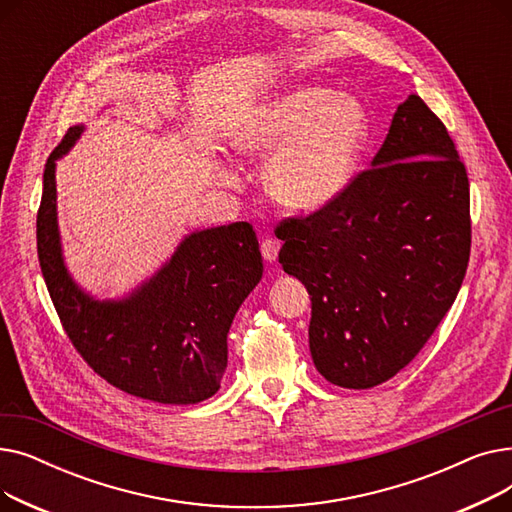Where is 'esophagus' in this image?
<instances>
[{"label": "esophagus", "instance_id": "1", "mask_svg": "<svg viewBox=\"0 0 512 512\" xmlns=\"http://www.w3.org/2000/svg\"><path fill=\"white\" fill-rule=\"evenodd\" d=\"M278 253H280V242L274 240V238H265L261 242V255L267 263H274L278 259Z\"/></svg>", "mask_w": 512, "mask_h": 512}]
</instances>
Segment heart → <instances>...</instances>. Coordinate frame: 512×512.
Listing matches in <instances>:
<instances>
[{"instance_id": "b5f03b06", "label": "heart", "mask_w": 512, "mask_h": 512, "mask_svg": "<svg viewBox=\"0 0 512 512\" xmlns=\"http://www.w3.org/2000/svg\"><path fill=\"white\" fill-rule=\"evenodd\" d=\"M365 103L330 87H292L242 116L230 143L245 155H270L263 186L292 211H315L336 201L357 176L371 141Z\"/></svg>"}]
</instances>
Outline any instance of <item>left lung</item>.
<instances>
[{"mask_svg":"<svg viewBox=\"0 0 512 512\" xmlns=\"http://www.w3.org/2000/svg\"><path fill=\"white\" fill-rule=\"evenodd\" d=\"M276 236L284 272L311 297L317 371L351 390L388 382L434 334L467 272L469 178L446 126L409 95L371 168Z\"/></svg>","mask_w":512,"mask_h":512,"instance_id":"1","label":"left lung"}]
</instances>
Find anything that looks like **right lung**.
<instances>
[{
  "mask_svg": "<svg viewBox=\"0 0 512 512\" xmlns=\"http://www.w3.org/2000/svg\"><path fill=\"white\" fill-rule=\"evenodd\" d=\"M83 130L76 124L66 132L43 172L37 253L53 307L105 382L161 405H195L220 390L232 319L263 276L253 226L195 230L122 299L93 297L68 272L58 226L56 164Z\"/></svg>",
  "mask_w": 512,
  "mask_h": 512,
  "instance_id": "1",
  "label": "right lung"
}]
</instances>
